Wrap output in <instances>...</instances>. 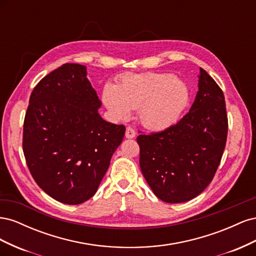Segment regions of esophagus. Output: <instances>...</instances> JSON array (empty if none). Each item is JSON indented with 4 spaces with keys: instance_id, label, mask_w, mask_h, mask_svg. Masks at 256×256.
<instances>
[{
    "instance_id": "1",
    "label": "esophagus",
    "mask_w": 256,
    "mask_h": 256,
    "mask_svg": "<svg viewBox=\"0 0 256 256\" xmlns=\"http://www.w3.org/2000/svg\"><path fill=\"white\" fill-rule=\"evenodd\" d=\"M125 136H126L127 138H136V130L134 128H131V127H127Z\"/></svg>"
}]
</instances>
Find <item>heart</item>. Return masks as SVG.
Listing matches in <instances>:
<instances>
[{
  "instance_id": "heart-1",
  "label": "heart",
  "mask_w": 256,
  "mask_h": 256,
  "mask_svg": "<svg viewBox=\"0 0 256 256\" xmlns=\"http://www.w3.org/2000/svg\"><path fill=\"white\" fill-rule=\"evenodd\" d=\"M102 100L114 118H126L131 109H138V118L144 127L162 130L180 118L189 92L172 74H129L122 76L116 86L106 85Z\"/></svg>"
}]
</instances>
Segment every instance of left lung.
I'll list each match as a JSON object with an SVG mask.
<instances>
[{
	"label": "left lung",
	"mask_w": 256,
	"mask_h": 256,
	"mask_svg": "<svg viewBox=\"0 0 256 256\" xmlns=\"http://www.w3.org/2000/svg\"><path fill=\"white\" fill-rule=\"evenodd\" d=\"M228 128L223 92L200 68L198 92L190 111L162 131H138L141 171L154 196L166 203H182L203 192L221 162Z\"/></svg>",
	"instance_id": "obj_1"
}]
</instances>
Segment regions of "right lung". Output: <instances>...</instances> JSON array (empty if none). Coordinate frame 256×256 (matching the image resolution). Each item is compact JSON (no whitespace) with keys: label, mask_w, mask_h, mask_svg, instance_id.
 Here are the masks:
<instances>
[{"label":"right lung","mask_w":256,"mask_h":256,"mask_svg":"<svg viewBox=\"0 0 256 256\" xmlns=\"http://www.w3.org/2000/svg\"><path fill=\"white\" fill-rule=\"evenodd\" d=\"M86 67L64 64L37 83L22 148L34 180L52 198L78 205L95 194L126 128L106 122Z\"/></svg>","instance_id":"1"}]
</instances>
